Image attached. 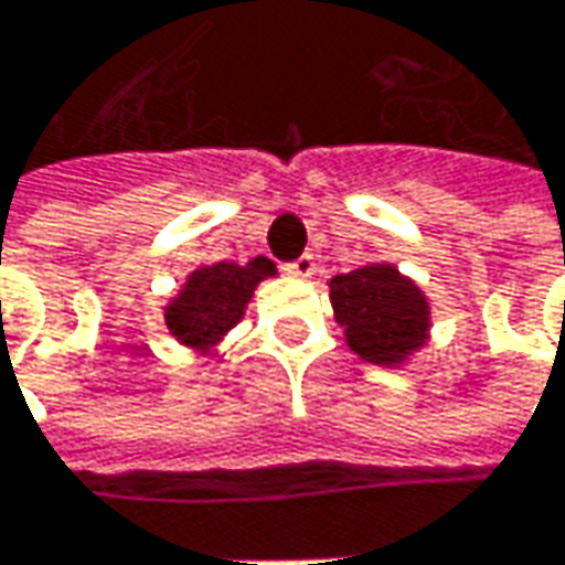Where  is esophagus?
<instances>
[{"label":"esophagus","mask_w":565,"mask_h":565,"mask_svg":"<svg viewBox=\"0 0 565 565\" xmlns=\"http://www.w3.org/2000/svg\"><path fill=\"white\" fill-rule=\"evenodd\" d=\"M317 264H315V254H301L295 264H289V273L292 276H301V279H308V276H315Z\"/></svg>","instance_id":"1"}]
</instances>
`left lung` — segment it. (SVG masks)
<instances>
[{
  "mask_svg": "<svg viewBox=\"0 0 565 565\" xmlns=\"http://www.w3.org/2000/svg\"><path fill=\"white\" fill-rule=\"evenodd\" d=\"M330 301L345 327L349 349L371 364H402L427 342V298L390 264H367L333 276Z\"/></svg>",
  "mask_w": 565,
  "mask_h": 565,
  "instance_id": "1",
  "label": "left lung"
}]
</instances>
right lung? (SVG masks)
Instances as JSON below:
<instances>
[{
    "label": "right lung",
    "instance_id": "obj_1",
    "mask_svg": "<svg viewBox=\"0 0 565 565\" xmlns=\"http://www.w3.org/2000/svg\"><path fill=\"white\" fill-rule=\"evenodd\" d=\"M276 267L267 257H254L245 267L238 264H210L188 276L182 292L166 308V327L182 345L206 352L242 320L245 305L260 279L273 276Z\"/></svg>",
    "mask_w": 565,
    "mask_h": 565
}]
</instances>
